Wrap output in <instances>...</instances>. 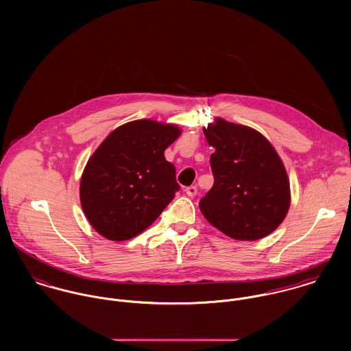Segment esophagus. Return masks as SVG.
Wrapping results in <instances>:
<instances>
[{"label": "esophagus", "instance_id": "34e87169", "mask_svg": "<svg viewBox=\"0 0 351 351\" xmlns=\"http://www.w3.org/2000/svg\"><path fill=\"white\" fill-rule=\"evenodd\" d=\"M185 192H186V195H188L189 197H195V196L197 195V188H196V186H189V188L185 189Z\"/></svg>", "mask_w": 351, "mask_h": 351}]
</instances>
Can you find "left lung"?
<instances>
[{
  "instance_id": "8db88e82",
  "label": "left lung",
  "mask_w": 351,
  "mask_h": 351,
  "mask_svg": "<svg viewBox=\"0 0 351 351\" xmlns=\"http://www.w3.org/2000/svg\"><path fill=\"white\" fill-rule=\"evenodd\" d=\"M213 186L200 200L204 217L237 241L271 234L291 205L285 166L271 143L256 130L216 117L204 128Z\"/></svg>"
}]
</instances>
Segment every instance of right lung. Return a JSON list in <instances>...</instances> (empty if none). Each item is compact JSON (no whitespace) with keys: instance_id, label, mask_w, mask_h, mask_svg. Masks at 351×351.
<instances>
[{"instance_id":"right-lung-1","label":"right lung","mask_w":351,"mask_h":351,"mask_svg":"<svg viewBox=\"0 0 351 351\" xmlns=\"http://www.w3.org/2000/svg\"><path fill=\"white\" fill-rule=\"evenodd\" d=\"M176 124L134 120L113 130L89 158L80 200L90 226L109 241H128L156 220L180 185L165 150L181 135Z\"/></svg>"}]
</instances>
